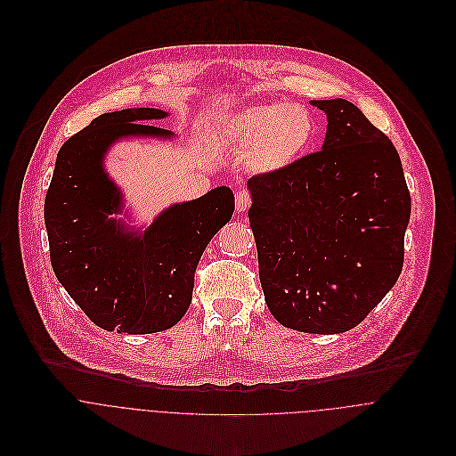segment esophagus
<instances>
[{
    "mask_svg": "<svg viewBox=\"0 0 456 456\" xmlns=\"http://www.w3.org/2000/svg\"><path fill=\"white\" fill-rule=\"evenodd\" d=\"M251 203H253V195L248 190H239L235 193V207L239 212L248 210L251 207Z\"/></svg>",
    "mask_w": 456,
    "mask_h": 456,
    "instance_id": "34e87169",
    "label": "esophagus"
}]
</instances>
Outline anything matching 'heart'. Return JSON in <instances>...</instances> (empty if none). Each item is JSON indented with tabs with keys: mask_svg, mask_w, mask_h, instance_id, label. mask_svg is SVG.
Segmentation results:
<instances>
[{
	"mask_svg": "<svg viewBox=\"0 0 456 456\" xmlns=\"http://www.w3.org/2000/svg\"><path fill=\"white\" fill-rule=\"evenodd\" d=\"M230 140L242 151H253L255 165L279 170L297 159L314 134L313 114L298 103L251 107L228 125Z\"/></svg>",
	"mask_w": 456,
	"mask_h": 456,
	"instance_id": "heart-1",
	"label": "heart"
}]
</instances>
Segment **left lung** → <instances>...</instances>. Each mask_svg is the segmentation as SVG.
I'll list each match as a JSON object with an SVG mask.
<instances>
[{
  "label": "left lung",
  "instance_id": "obj_1",
  "mask_svg": "<svg viewBox=\"0 0 456 456\" xmlns=\"http://www.w3.org/2000/svg\"><path fill=\"white\" fill-rule=\"evenodd\" d=\"M326 112L322 151L249 179L265 302L281 325L340 333L360 325L403 265L411 195L390 138L347 100Z\"/></svg>",
  "mask_w": 456,
  "mask_h": 456
}]
</instances>
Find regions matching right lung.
<instances>
[{"instance_id": "obj_1", "label": "right lung", "mask_w": 456, "mask_h": 456, "mask_svg": "<svg viewBox=\"0 0 456 456\" xmlns=\"http://www.w3.org/2000/svg\"><path fill=\"white\" fill-rule=\"evenodd\" d=\"M165 116L131 109L93 119L60 149L45 196L53 270L86 316L109 331L154 333L179 323L191 304L198 261L233 216L235 196L223 186L167 208L142 237L107 219L121 205L102 168L107 147L126 134L168 136L140 123Z\"/></svg>"}]
</instances>
